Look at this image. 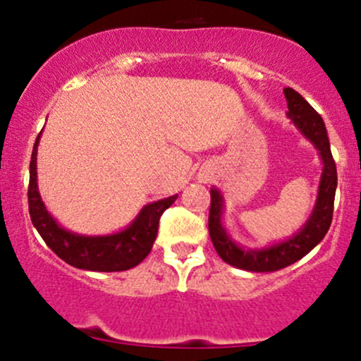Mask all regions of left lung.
Here are the masks:
<instances>
[{"mask_svg":"<svg viewBox=\"0 0 361 361\" xmlns=\"http://www.w3.org/2000/svg\"><path fill=\"white\" fill-rule=\"evenodd\" d=\"M283 93L285 98H287L288 118H292L293 126L299 128L300 134L312 142L322 161V173L317 188L316 205H314L307 222L292 238L271 244L268 247H261V250H246V247L239 246L224 227V197L215 186H212L210 188L209 214L210 239H212L217 255L226 263H229L231 267L239 268V270L270 273L295 263L324 239L326 233L329 231L331 221H333L338 175L336 163H334L333 154H331L326 126L322 122L321 115L304 100L300 93H297L292 88H285Z\"/></svg>","mask_w":361,"mask_h":361,"instance_id":"obj_1","label":"left lung"}]
</instances>
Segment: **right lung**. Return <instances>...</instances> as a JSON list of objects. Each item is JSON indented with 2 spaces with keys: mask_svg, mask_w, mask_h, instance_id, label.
I'll return each mask as SVG.
<instances>
[{
  "mask_svg": "<svg viewBox=\"0 0 361 361\" xmlns=\"http://www.w3.org/2000/svg\"><path fill=\"white\" fill-rule=\"evenodd\" d=\"M42 132L37 135L32 151L30 161V181H28V212L32 224L39 234L42 235L51 250L80 270L90 271H126L137 267L151 252L156 241L159 219L166 209H169L178 195L152 202L142 207L127 227L114 234L105 235H85L64 229L56 219L49 214L47 207L42 202L37 185V146Z\"/></svg>",
  "mask_w": 361,
  "mask_h": 361,
  "instance_id": "right-lung-1",
  "label": "right lung"
}]
</instances>
